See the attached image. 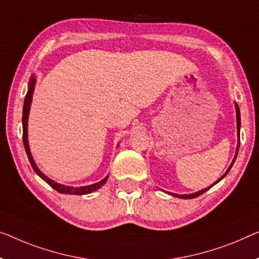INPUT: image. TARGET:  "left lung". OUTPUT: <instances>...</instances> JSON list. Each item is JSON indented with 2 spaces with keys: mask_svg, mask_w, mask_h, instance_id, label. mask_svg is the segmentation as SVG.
<instances>
[{
  "mask_svg": "<svg viewBox=\"0 0 259 259\" xmlns=\"http://www.w3.org/2000/svg\"><path fill=\"white\" fill-rule=\"evenodd\" d=\"M235 108H236V119H237V135H238V143H237L236 154H235V157H234V160H233V163H231V165H230V166H229V168L227 169V172H226L225 175H223V176L221 177V178H220L218 181H215L214 185H215V184H218L220 180H222V179L225 178V177L227 176V173L229 172V169H230V168H231V166H233V165H234V161H235V159H236V157H237L238 149H240V128H241V114H240V107H238V106L236 105V103H235ZM214 185H211V186L207 187V188H204V190H201V191H199V192H195V193H192V194H175V193H169V194L173 195V196H176V198H180V199H194V198H196V196H199V195L203 194L204 192L209 190L210 187H213Z\"/></svg>",
  "mask_w": 259,
  "mask_h": 259,
  "instance_id": "8db88e82",
  "label": "left lung"
}]
</instances>
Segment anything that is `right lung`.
Here are the masks:
<instances>
[{
  "label": "right lung",
  "instance_id": "add662e5",
  "mask_svg": "<svg viewBox=\"0 0 259 259\" xmlns=\"http://www.w3.org/2000/svg\"><path fill=\"white\" fill-rule=\"evenodd\" d=\"M34 83H36V79L34 76H31L30 82H29V90L28 93L25 95V100H24V106H23V117H22V124H23V143H24V148L26 154H28L29 161L31 164V166L34 169V172L37 173L38 176L40 177L41 179L46 181L50 186L52 188H55L57 192L63 193V194H74V195H83V194H90V193L94 192L96 190H99L100 187L103 186L105 183L108 179V176L105 179H102L99 183L93 184V185H88V186H82V187H72V186H65V185L58 184L55 180L50 179L49 177H46L43 172H40V169L37 167L36 163H34L32 156H31L30 152V148H29V142H28V118H29V111H30V105L31 101H32V94L34 91Z\"/></svg>",
  "mask_w": 259,
  "mask_h": 259
}]
</instances>
